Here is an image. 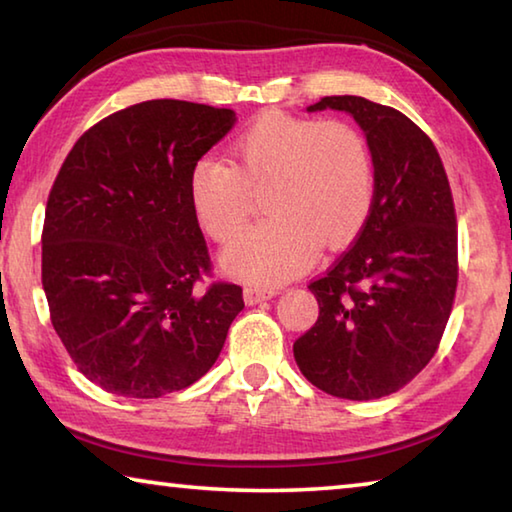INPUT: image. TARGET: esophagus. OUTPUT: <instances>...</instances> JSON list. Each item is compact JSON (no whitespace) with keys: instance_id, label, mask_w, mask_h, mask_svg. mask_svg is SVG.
<instances>
[{"instance_id":"obj_1","label":"esophagus","mask_w":512,"mask_h":512,"mask_svg":"<svg viewBox=\"0 0 512 512\" xmlns=\"http://www.w3.org/2000/svg\"><path fill=\"white\" fill-rule=\"evenodd\" d=\"M280 291L277 288H259V286H248L244 291V300L246 304H257V302H264L268 297L277 295Z\"/></svg>"}]
</instances>
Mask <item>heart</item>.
I'll return each mask as SVG.
<instances>
[{
    "instance_id": "heart-1",
    "label": "heart",
    "mask_w": 512,
    "mask_h": 512,
    "mask_svg": "<svg viewBox=\"0 0 512 512\" xmlns=\"http://www.w3.org/2000/svg\"><path fill=\"white\" fill-rule=\"evenodd\" d=\"M230 163L203 156L190 170V203L201 228L219 244L235 241L264 192V224L224 253L232 275L282 284L302 273L318 244L340 248L356 239L374 206L369 145L345 120H313L268 111L230 147Z\"/></svg>"
}]
</instances>
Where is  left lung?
<instances>
[{
  "mask_svg": "<svg viewBox=\"0 0 512 512\" xmlns=\"http://www.w3.org/2000/svg\"><path fill=\"white\" fill-rule=\"evenodd\" d=\"M349 111L374 161L365 228L309 288L320 304L295 340L297 367L322 392L371 401L403 389L434 358L459 280L448 174L421 127L394 107L327 96L309 111Z\"/></svg>",
  "mask_w": 512,
  "mask_h": 512,
  "instance_id": "1",
  "label": "left lung"
}]
</instances>
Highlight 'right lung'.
<instances>
[{
    "label": "right lung",
    "mask_w": 512,
    "mask_h": 512,
    "mask_svg": "<svg viewBox=\"0 0 512 512\" xmlns=\"http://www.w3.org/2000/svg\"><path fill=\"white\" fill-rule=\"evenodd\" d=\"M235 111L145 100L102 118L64 159L46 201L42 286L53 329L91 383L127 398L190 387L244 309L212 277L190 170Z\"/></svg>",
    "instance_id": "right-lung-1"
}]
</instances>
